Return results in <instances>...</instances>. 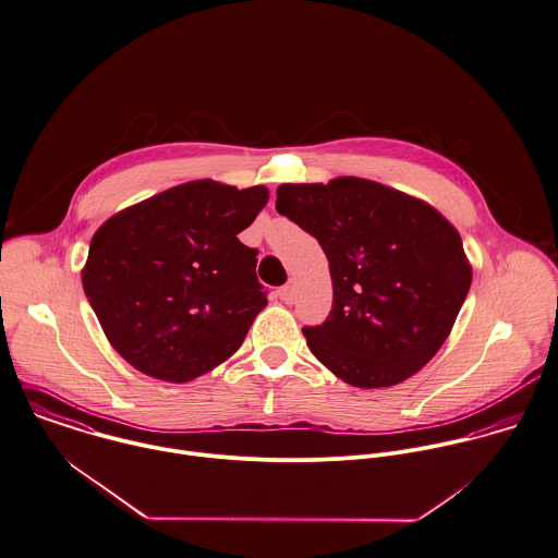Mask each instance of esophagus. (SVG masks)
Wrapping results in <instances>:
<instances>
[{"mask_svg":"<svg viewBox=\"0 0 558 558\" xmlns=\"http://www.w3.org/2000/svg\"><path fill=\"white\" fill-rule=\"evenodd\" d=\"M295 291H298L295 282H293V280L287 282V284L280 289V300H282L284 304H293V302H295Z\"/></svg>","mask_w":558,"mask_h":558,"instance_id":"34e87169","label":"esophagus"}]
</instances>
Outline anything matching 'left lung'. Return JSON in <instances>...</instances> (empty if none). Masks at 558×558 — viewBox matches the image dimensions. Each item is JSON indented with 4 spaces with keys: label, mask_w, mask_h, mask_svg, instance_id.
<instances>
[{
    "label": "left lung",
    "mask_w": 558,
    "mask_h": 558,
    "mask_svg": "<svg viewBox=\"0 0 558 558\" xmlns=\"http://www.w3.org/2000/svg\"><path fill=\"white\" fill-rule=\"evenodd\" d=\"M276 209L324 247L335 304L304 328L313 355L355 388H390L445 344L470 291L457 228L429 203L357 177L284 183Z\"/></svg>",
    "instance_id": "obj_1"
}]
</instances>
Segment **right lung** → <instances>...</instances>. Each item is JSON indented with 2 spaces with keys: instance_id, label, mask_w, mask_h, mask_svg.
I'll list each match as a JSON object with an SVG mask.
<instances>
[{
  "instance_id": "1",
  "label": "right lung",
  "mask_w": 558,
  "mask_h": 558,
  "mask_svg": "<svg viewBox=\"0 0 558 558\" xmlns=\"http://www.w3.org/2000/svg\"><path fill=\"white\" fill-rule=\"evenodd\" d=\"M269 201L190 181L99 226L82 267L84 293L113 349L140 373L185 384L228 360L267 306L256 250L236 234Z\"/></svg>"
}]
</instances>
